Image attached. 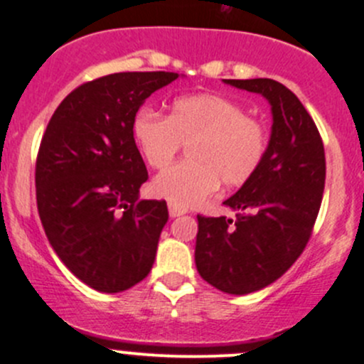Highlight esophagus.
<instances>
[{
	"label": "esophagus",
	"instance_id": "obj_1",
	"mask_svg": "<svg viewBox=\"0 0 364 364\" xmlns=\"http://www.w3.org/2000/svg\"><path fill=\"white\" fill-rule=\"evenodd\" d=\"M185 213H186L185 208L168 203V215H171V218H176V216H181V215H185Z\"/></svg>",
	"mask_w": 364,
	"mask_h": 364
}]
</instances>
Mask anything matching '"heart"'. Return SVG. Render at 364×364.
<instances>
[{"label": "heart", "instance_id": "1", "mask_svg": "<svg viewBox=\"0 0 364 364\" xmlns=\"http://www.w3.org/2000/svg\"><path fill=\"white\" fill-rule=\"evenodd\" d=\"M132 134L142 159L165 168L188 146L190 161L167 168L153 190L168 203L188 208L218 188H237L250 181L267 153V130L247 116L241 104L222 95L200 93L172 102L167 117L142 109L135 114Z\"/></svg>", "mask_w": 364, "mask_h": 364}]
</instances>
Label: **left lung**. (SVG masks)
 <instances>
[{
	"label": "left lung",
	"mask_w": 364,
	"mask_h": 364,
	"mask_svg": "<svg viewBox=\"0 0 364 364\" xmlns=\"http://www.w3.org/2000/svg\"><path fill=\"white\" fill-rule=\"evenodd\" d=\"M271 105L267 153L259 171L223 200L236 220L197 216L196 266L208 284L241 296L277 282L306 247L326 183L324 144L299 98L273 79H223Z\"/></svg>",
	"instance_id": "8db88e82"
}]
</instances>
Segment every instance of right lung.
<instances>
[{
  "label": "right lung",
  "instance_id": "obj_1",
  "mask_svg": "<svg viewBox=\"0 0 364 364\" xmlns=\"http://www.w3.org/2000/svg\"><path fill=\"white\" fill-rule=\"evenodd\" d=\"M174 72H119L82 84L50 117L36 159V205L61 262L98 292L148 277L168 220L165 200H141L148 179L132 123Z\"/></svg>",
  "mask_w": 364,
  "mask_h": 364
}]
</instances>
